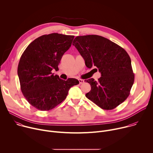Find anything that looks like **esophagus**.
Returning a JSON list of instances; mask_svg holds the SVG:
<instances>
[{
	"instance_id": "1",
	"label": "esophagus",
	"mask_w": 153,
	"mask_h": 153,
	"mask_svg": "<svg viewBox=\"0 0 153 153\" xmlns=\"http://www.w3.org/2000/svg\"><path fill=\"white\" fill-rule=\"evenodd\" d=\"M79 83L80 84H82V83H83L84 82H85V81H84V80H83V79H79Z\"/></svg>"
}]
</instances>
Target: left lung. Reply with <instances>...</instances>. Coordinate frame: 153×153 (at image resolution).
I'll use <instances>...</instances> for the list:
<instances>
[{"instance_id":"8db88e82","label":"left lung","mask_w":153,"mask_h":153,"mask_svg":"<svg viewBox=\"0 0 153 153\" xmlns=\"http://www.w3.org/2000/svg\"><path fill=\"white\" fill-rule=\"evenodd\" d=\"M73 43L86 66L96 67L101 73L98 81L93 78L86 80L91 86L86 97L106 110H113L124 102L134 81L131 62L126 51L98 35L77 36Z\"/></svg>"}]
</instances>
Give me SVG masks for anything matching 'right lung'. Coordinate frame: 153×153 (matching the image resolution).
I'll return each instance as SVG.
<instances>
[{
	"instance_id": "obj_1",
	"label": "right lung",
	"mask_w": 153,
	"mask_h": 153,
	"mask_svg": "<svg viewBox=\"0 0 153 153\" xmlns=\"http://www.w3.org/2000/svg\"><path fill=\"white\" fill-rule=\"evenodd\" d=\"M74 36L51 33L33 40L22 54L17 68L20 89L28 103L41 111H48L66 99L71 87L79 83L54 75Z\"/></svg>"
}]
</instances>
